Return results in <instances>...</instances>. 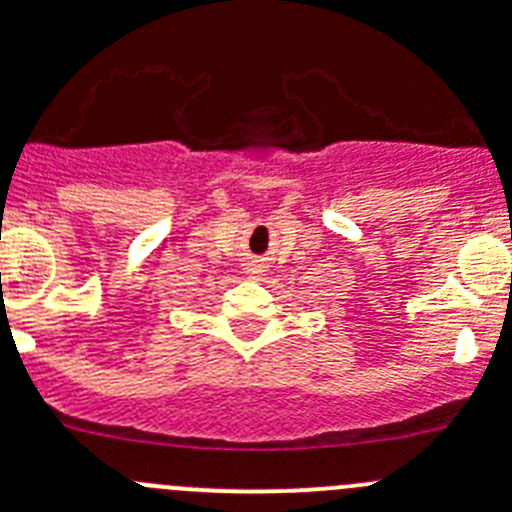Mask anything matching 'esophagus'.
Segmentation results:
<instances>
[{
	"label": "esophagus",
	"mask_w": 512,
	"mask_h": 512,
	"mask_svg": "<svg viewBox=\"0 0 512 512\" xmlns=\"http://www.w3.org/2000/svg\"><path fill=\"white\" fill-rule=\"evenodd\" d=\"M247 273H252V275H260V273H262V265H257V262H252V265L247 267Z\"/></svg>",
	"instance_id": "1"
}]
</instances>
